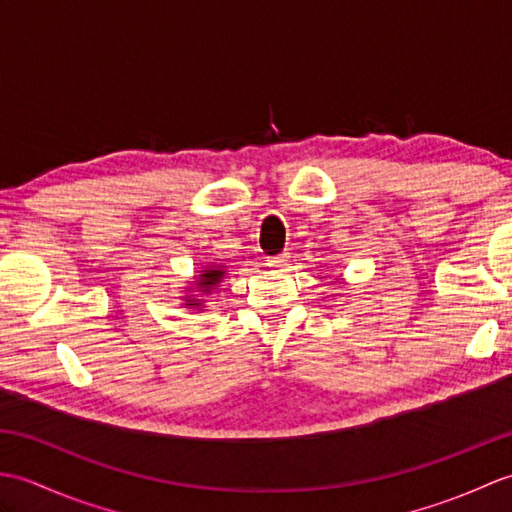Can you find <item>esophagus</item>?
Here are the masks:
<instances>
[{"label": "esophagus", "instance_id": "1", "mask_svg": "<svg viewBox=\"0 0 512 512\" xmlns=\"http://www.w3.org/2000/svg\"><path fill=\"white\" fill-rule=\"evenodd\" d=\"M286 264H288V253L266 259V266H268V268H281V266H286Z\"/></svg>", "mask_w": 512, "mask_h": 512}]
</instances>
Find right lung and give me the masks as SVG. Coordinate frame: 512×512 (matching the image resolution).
<instances>
[{
	"label": "right lung",
	"instance_id": "add662e5",
	"mask_svg": "<svg viewBox=\"0 0 512 512\" xmlns=\"http://www.w3.org/2000/svg\"><path fill=\"white\" fill-rule=\"evenodd\" d=\"M226 277V266H217V264H209L204 266L202 270H198V275H195L189 284V288H184V297H182V306L184 308H193V310H200L204 306V299H200L195 292H200V295H211V292L222 284V279Z\"/></svg>",
	"mask_w": 512,
	"mask_h": 512
}]
</instances>
